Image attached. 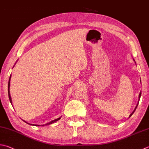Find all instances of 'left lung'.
<instances>
[{"label": "left lung", "mask_w": 149, "mask_h": 149, "mask_svg": "<svg viewBox=\"0 0 149 149\" xmlns=\"http://www.w3.org/2000/svg\"><path fill=\"white\" fill-rule=\"evenodd\" d=\"M134 61H135V60H134ZM140 82H141V80H140ZM141 91H140V93H139V99H140V97H141ZM137 105H138V104H137V106H136V108H135V109H134V111L132 112V113L130 115V117H131L132 116V114L134 113V111H135V110H136V108H137Z\"/></svg>", "instance_id": "obj_1"}]
</instances>
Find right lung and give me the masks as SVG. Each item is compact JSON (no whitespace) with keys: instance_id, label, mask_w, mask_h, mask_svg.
Wrapping results in <instances>:
<instances>
[{"instance_id":"obj_1","label":"right lung","mask_w":149,"mask_h":149,"mask_svg":"<svg viewBox=\"0 0 149 149\" xmlns=\"http://www.w3.org/2000/svg\"><path fill=\"white\" fill-rule=\"evenodd\" d=\"M14 67V66H13ZM11 77H12V75H10V78H9V81H8V97H9V99H10V102H11V104H12V98H11V96H10V80H11ZM61 119V117H59V118H58V119H54V120H52V121H50V123H47V124H45V125H43V126L44 125H50V124H52V123H54V122H56V121H58V120H60ZM25 123H26V121H24ZM28 124H29V123H28ZM29 125H34V126H38V127H40V125H32V124H29ZM43 126V125H42Z\"/></svg>"}]
</instances>
